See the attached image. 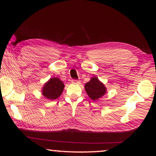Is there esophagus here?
I'll list each match as a JSON object with an SVG mask.
<instances>
[{
  "label": "esophagus",
  "instance_id": "obj_1",
  "mask_svg": "<svg viewBox=\"0 0 156 156\" xmlns=\"http://www.w3.org/2000/svg\"><path fill=\"white\" fill-rule=\"evenodd\" d=\"M72 83H73V84H78V83H79V80H72Z\"/></svg>",
  "mask_w": 156,
  "mask_h": 156
}]
</instances>
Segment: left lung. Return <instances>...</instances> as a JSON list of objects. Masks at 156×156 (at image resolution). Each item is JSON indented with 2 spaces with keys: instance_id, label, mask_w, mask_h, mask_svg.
<instances>
[{
  "instance_id": "1",
  "label": "left lung",
  "mask_w": 156,
  "mask_h": 156,
  "mask_svg": "<svg viewBox=\"0 0 156 156\" xmlns=\"http://www.w3.org/2000/svg\"><path fill=\"white\" fill-rule=\"evenodd\" d=\"M84 89L88 96L93 100H98L106 93L105 85L96 77L92 78L90 81L84 85Z\"/></svg>"
}]
</instances>
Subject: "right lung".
Here are the masks:
<instances>
[{
  "instance_id": "obj_1",
  "label": "right lung",
  "mask_w": 156,
  "mask_h": 156,
  "mask_svg": "<svg viewBox=\"0 0 156 156\" xmlns=\"http://www.w3.org/2000/svg\"><path fill=\"white\" fill-rule=\"evenodd\" d=\"M64 84L58 78H52L44 84L43 95L49 100H55L58 98L64 89Z\"/></svg>"
}]
</instances>
